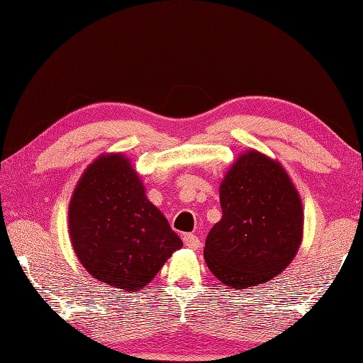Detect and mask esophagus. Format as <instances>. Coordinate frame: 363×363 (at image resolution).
<instances>
[{"label":"esophagus","instance_id":"1","mask_svg":"<svg viewBox=\"0 0 363 363\" xmlns=\"http://www.w3.org/2000/svg\"><path fill=\"white\" fill-rule=\"evenodd\" d=\"M183 242H184L186 247L192 248V250L200 248V245H201L199 236H195V235H192V233H184V235H183Z\"/></svg>","mask_w":363,"mask_h":363}]
</instances>
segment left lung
Instances as JSON below:
<instances>
[{
  "label": "left lung",
  "mask_w": 363,
  "mask_h": 363,
  "mask_svg": "<svg viewBox=\"0 0 363 363\" xmlns=\"http://www.w3.org/2000/svg\"><path fill=\"white\" fill-rule=\"evenodd\" d=\"M223 218L204 259L230 289L265 283L286 268L303 239V206L289 175L259 151L239 156L219 186Z\"/></svg>",
  "instance_id": "left-lung-1"
}]
</instances>
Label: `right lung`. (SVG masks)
<instances>
[{
	"instance_id": "1",
	"label": "right lung",
	"mask_w": 363,
	"mask_h": 363,
	"mask_svg": "<svg viewBox=\"0 0 363 363\" xmlns=\"http://www.w3.org/2000/svg\"><path fill=\"white\" fill-rule=\"evenodd\" d=\"M68 219L74 251L86 271L127 292L148 284L183 245L123 155L101 156L87 167Z\"/></svg>"
}]
</instances>
